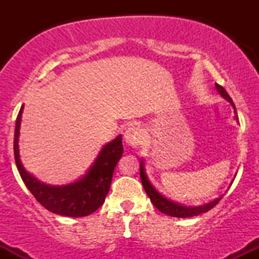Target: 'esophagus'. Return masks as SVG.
I'll list each match as a JSON object with an SVG mask.
<instances>
[{
  "instance_id": "esophagus-1",
  "label": "esophagus",
  "mask_w": 259,
  "mask_h": 259,
  "mask_svg": "<svg viewBox=\"0 0 259 259\" xmlns=\"http://www.w3.org/2000/svg\"><path fill=\"white\" fill-rule=\"evenodd\" d=\"M142 130L138 126H130L124 132V141L129 146L136 147L141 144Z\"/></svg>"
}]
</instances>
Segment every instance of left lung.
<instances>
[{
	"mask_svg": "<svg viewBox=\"0 0 259 259\" xmlns=\"http://www.w3.org/2000/svg\"><path fill=\"white\" fill-rule=\"evenodd\" d=\"M215 89L217 91L221 94L223 99L227 100L228 102L231 103V106H233L234 112H235V119L239 120V118H237V114H236V108H235L233 100H231V97L229 96L228 92L225 91V89L218 84H215ZM140 178H141V183L142 185H144L145 191H146V194L148 195V197H150V200L153 203V206L158 210H160L162 213H164V214L170 215V217H177V218H190V217L202 214V213H206L208 210L212 209L213 207L217 206L218 202L223 198L222 196V197L215 198V200L208 202L206 204H201V206H190V207L169 200L168 197H165V196L160 194L158 190L152 185V183L148 180L146 171H145L144 159L142 158H141V162H140Z\"/></svg>",
	"mask_w": 259,
	"mask_h": 259,
	"instance_id": "1",
	"label": "left lung"
}]
</instances>
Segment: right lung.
<instances>
[{
	"label": "right lung",
	"mask_w": 259,
	"mask_h": 259,
	"mask_svg": "<svg viewBox=\"0 0 259 259\" xmlns=\"http://www.w3.org/2000/svg\"><path fill=\"white\" fill-rule=\"evenodd\" d=\"M22 106L14 130V158L23 181L36 200L50 212L64 217H86L102 206L111 187L113 171L123 154L121 135L105 145L85 175L67 185H51L42 183L29 173L23 165L19 154V129L22 121Z\"/></svg>",
	"instance_id": "1"
}]
</instances>
